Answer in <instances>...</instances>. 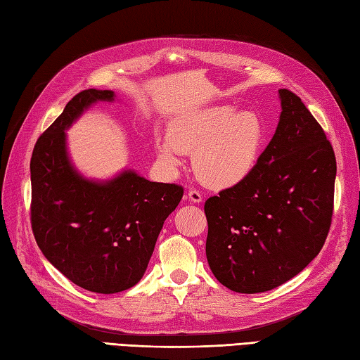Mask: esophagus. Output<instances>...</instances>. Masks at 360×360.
Instances as JSON below:
<instances>
[{"label":"esophagus","mask_w":360,"mask_h":360,"mask_svg":"<svg viewBox=\"0 0 360 360\" xmlns=\"http://www.w3.org/2000/svg\"><path fill=\"white\" fill-rule=\"evenodd\" d=\"M187 198L190 202H195V204H200L202 201V196L200 192H198V190H190V192L187 193Z\"/></svg>","instance_id":"1"}]
</instances>
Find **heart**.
<instances>
[{"label":"heart","instance_id":"obj_1","mask_svg":"<svg viewBox=\"0 0 360 360\" xmlns=\"http://www.w3.org/2000/svg\"><path fill=\"white\" fill-rule=\"evenodd\" d=\"M264 136V124L255 111L217 105L173 119L167 136L158 139L156 153L168 172H178L184 153H193V168L201 182L226 190L250 178Z\"/></svg>","mask_w":360,"mask_h":360}]
</instances>
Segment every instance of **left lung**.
I'll list each match as a JSON object with an SVG mask.
<instances>
[{"mask_svg": "<svg viewBox=\"0 0 360 360\" xmlns=\"http://www.w3.org/2000/svg\"><path fill=\"white\" fill-rule=\"evenodd\" d=\"M275 134L243 184L205 201V255L217 280L257 294L302 272L331 226L335 156L302 98L278 89Z\"/></svg>", "mask_w": 360, "mask_h": 360, "instance_id": "8db88e82", "label": "left lung"}]
</instances>
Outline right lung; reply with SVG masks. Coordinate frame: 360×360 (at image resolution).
<instances>
[{"label": "right lung", "mask_w": 360, "mask_h": 360, "mask_svg": "<svg viewBox=\"0 0 360 360\" xmlns=\"http://www.w3.org/2000/svg\"><path fill=\"white\" fill-rule=\"evenodd\" d=\"M110 89L72 97L38 137L30 158V223L48 262L75 285L116 294L139 281L160 229L184 188L151 182L134 170L111 179L83 176L71 162L66 129L97 102H114Z\"/></svg>", "instance_id": "1"}]
</instances>
